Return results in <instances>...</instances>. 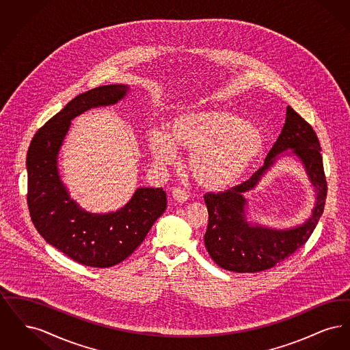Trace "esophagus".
Masks as SVG:
<instances>
[{
  "label": "esophagus",
  "instance_id": "1",
  "mask_svg": "<svg viewBox=\"0 0 350 350\" xmlns=\"http://www.w3.org/2000/svg\"><path fill=\"white\" fill-rule=\"evenodd\" d=\"M172 197H173V200L178 202V203H183V202L189 200L187 191L185 189H181V187H173L172 189Z\"/></svg>",
  "mask_w": 350,
  "mask_h": 350
}]
</instances>
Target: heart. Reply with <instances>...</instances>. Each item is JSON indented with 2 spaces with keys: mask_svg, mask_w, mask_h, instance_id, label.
<instances>
[{
  "mask_svg": "<svg viewBox=\"0 0 350 350\" xmlns=\"http://www.w3.org/2000/svg\"><path fill=\"white\" fill-rule=\"evenodd\" d=\"M167 135L152 131L148 147L156 163H174L177 150L190 153L189 167L202 187L221 191L233 186L264 146L261 130L223 110L185 111L173 118Z\"/></svg>",
  "mask_w": 350,
  "mask_h": 350,
  "instance_id": "1",
  "label": "heart"
}]
</instances>
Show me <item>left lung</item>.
<instances>
[{"label":"left lung","instance_id":"obj_1","mask_svg":"<svg viewBox=\"0 0 350 350\" xmlns=\"http://www.w3.org/2000/svg\"><path fill=\"white\" fill-rule=\"evenodd\" d=\"M287 149H291L288 152L295 154L302 161L316 187L317 204L313 215L301 226L288 230L252 226L245 219L246 200L243 194ZM320 152V143L311 124L287 106L282 133L269 150L264 167L253 173L248 181L236 187L204 196L208 210L204 245L219 267L236 273L262 271L282 262L307 243L323 215L327 198V180Z\"/></svg>","mask_w":350,"mask_h":350}]
</instances>
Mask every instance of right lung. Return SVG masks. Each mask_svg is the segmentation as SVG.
Wrapping results in <instances>:
<instances>
[{
  "label": "right lung",
  "instance_id": "right-lung-1",
  "mask_svg": "<svg viewBox=\"0 0 350 350\" xmlns=\"http://www.w3.org/2000/svg\"><path fill=\"white\" fill-rule=\"evenodd\" d=\"M127 90L126 85H105L77 96L38 130L27 152V206L35 228L52 247L86 267H114L126 260L167 208L161 187H139L116 213L90 214L69 198L60 180L57 154L70 120L92 107L117 103Z\"/></svg>",
  "mask_w": 350,
  "mask_h": 350
}]
</instances>
